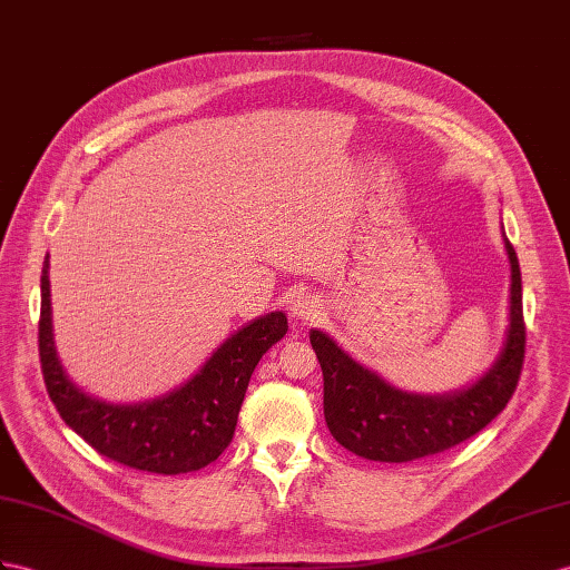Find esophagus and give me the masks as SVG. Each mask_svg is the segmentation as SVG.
<instances>
[{
    "mask_svg": "<svg viewBox=\"0 0 570 570\" xmlns=\"http://www.w3.org/2000/svg\"><path fill=\"white\" fill-rule=\"evenodd\" d=\"M288 313L296 323H313V320L323 313V303H320L315 294H298L294 296V301H291Z\"/></svg>",
    "mask_w": 570,
    "mask_h": 570,
    "instance_id": "obj_1",
    "label": "esophagus"
}]
</instances>
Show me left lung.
Here are the masks:
<instances>
[{"label": "left lung", "mask_w": 570, "mask_h": 570, "mask_svg": "<svg viewBox=\"0 0 570 570\" xmlns=\"http://www.w3.org/2000/svg\"><path fill=\"white\" fill-rule=\"evenodd\" d=\"M503 243L510 262L508 330L493 366L472 385L448 395L400 390L348 356L330 334L311 330L325 381V421L334 441L366 460L412 462L460 445L505 410L524 358V323L518 255L505 233Z\"/></svg>", "instance_id": "1"}]
</instances>
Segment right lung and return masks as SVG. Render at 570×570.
Listing matches in <instances>:
<instances>
[{
  "label": "right lung",
  "instance_id": "obj_1",
  "mask_svg": "<svg viewBox=\"0 0 570 570\" xmlns=\"http://www.w3.org/2000/svg\"><path fill=\"white\" fill-rule=\"evenodd\" d=\"M50 257L40 274L38 352L42 377L65 424L100 455L154 474L197 472L233 441L247 383L259 358L286 330L282 311L240 327L204 361L187 383L156 400L110 404L86 395L57 358L50 303Z\"/></svg>",
  "mask_w": 570,
  "mask_h": 570
}]
</instances>
